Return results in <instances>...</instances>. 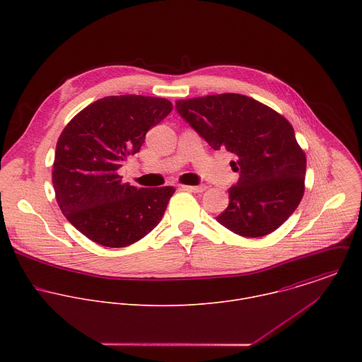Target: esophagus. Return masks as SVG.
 <instances>
[{
	"label": "esophagus",
	"instance_id": "obj_1",
	"mask_svg": "<svg viewBox=\"0 0 362 362\" xmlns=\"http://www.w3.org/2000/svg\"><path fill=\"white\" fill-rule=\"evenodd\" d=\"M182 190L193 192V193H202V192L206 190V186L204 185H200V186H182Z\"/></svg>",
	"mask_w": 362,
	"mask_h": 362
}]
</instances>
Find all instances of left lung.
<instances>
[{"label":"left lung","instance_id":"left-lung-1","mask_svg":"<svg viewBox=\"0 0 362 362\" xmlns=\"http://www.w3.org/2000/svg\"><path fill=\"white\" fill-rule=\"evenodd\" d=\"M176 110L212 148L236 156L230 166L239 180L216 221L245 238L276 230L305 192L306 158L292 124L264 103L235 93L177 100Z\"/></svg>","mask_w":362,"mask_h":362}]
</instances>
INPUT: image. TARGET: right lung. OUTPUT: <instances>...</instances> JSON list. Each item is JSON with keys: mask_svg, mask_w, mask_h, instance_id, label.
I'll use <instances>...</instances> for the list:
<instances>
[{"mask_svg": "<svg viewBox=\"0 0 362 362\" xmlns=\"http://www.w3.org/2000/svg\"><path fill=\"white\" fill-rule=\"evenodd\" d=\"M172 109L160 97L109 95L77 113L62 132L53 163L56 199L67 221L90 240L129 246L160 222L176 189H137L117 170Z\"/></svg>", "mask_w": 362, "mask_h": 362, "instance_id": "right-lung-1", "label": "right lung"}]
</instances>
